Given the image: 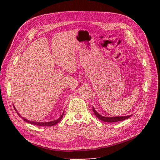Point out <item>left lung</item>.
<instances>
[{
  "instance_id": "left-lung-1",
  "label": "left lung",
  "mask_w": 160,
  "mask_h": 160,
  "mask_svg": "<svg viewBox=\"0 0 160 160\" xmlns=\"http://www.w3.org/2000/svg\"><path fill=\"white\" fill-rule=\"evenodd\" d=\"M93 110L94 113L95 114V115L98 117L99 119H100L102 121L104 122H118V121H124L125 119H128L130 117L132 116V115H127V116H121V117H104L102 116L101 115L98 114L97 111L95 110V108L93 107Z\"/></svg>"
}]
</instances>
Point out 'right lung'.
<instances>
[{"mask_svg":"<svg viewBox=\"0 0 160 160\" xmlns=\"http://www.w3.org/2000/svg\"><path fill=\"white\" fill-rule=\"evenodd\" d=\"M13 108H14V109H15V110L16 111V112L18 113V114L19 115V117H21L22 118V120H24L25 122H28V123H30V124H34V125H37V126H41V127H52V126H54V125H55V124H56L57 123H58L59 122H60L61 120H62V117H63V113H64V112H63V113H62V115L59 117V118L58 119H56V120H55V121H50V122H33V121H28V120H27V119H26L25 118H24V117H22V116H21V115L18 112V111H17V110L15 109V106H13Z\"/></svg>","mask_w":160,"mask_h":160,"instance_id":"1","label":"right lung"}]
</instances>
